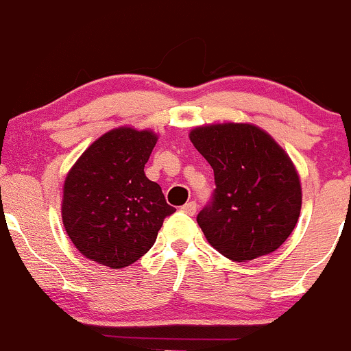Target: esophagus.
<instances>
[{"label":"esophagus","mask_w":351,"mask_h":351,"mask_svg":"<svg viewBox=\"0 0 351 351\" xmlns=\"http://www.w3.org/2000/svg\"><path fill=\"white\" fill-rule=\"evenodd\" d=\"M196 208H198L196 201H188L186 204H183V206H181V211L186 213V215H189V216H193L196 213Z\"/></svg>","instance_id":"esophagus-1"}]
</instances>
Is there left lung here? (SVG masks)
Instances as JSON below:
<instances>
[{"instance_id": "left-lung-1", "label": "left lung", "mask_w": 351, "mask_h": 351, "mask_svg": "<svg viewBox=\"0 0 351 351\" xmlns=\"http://www.w3.org/2000/svg\"><path fill=\"white\" fill-rule=\"evenodd\" d=\"M189 140L215 171V191L196 216L208 243L237 263L280 247L302 206L299 175L285 152L249 123L199 127Z\"/></svg>"}]
</instances>
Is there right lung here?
I'll use <instances>...</instances> for the list:
<instances>
[{"instance_id":"obj_1","label":"right lung","mask_w":351,"mask_h":351,"mask_svg":"<svg viewBox=\"0 0 351 351\" xmlns=\"http://www.w3.org/2000/svg\"><path fill=\"white\" fill-rule=\"evenodd\" d=\"M155 143L148 130L115 128L72 167L64 183L62 223L87 259L112 269L134 264L176 211L160 184L145 176Z\"/></svg>"}]
</instances>
